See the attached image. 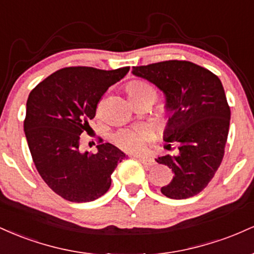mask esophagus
Returning <instances> with one entry per match:
<instances>
[{
    "label": "esophagus",
    "mask_w": 254,
    "mask_h": 254,
    "mask_svg": "<svg viewBox=\"0 0 254 254\" xmlns=\"http://www.w3.org/2000/svg\"><path fill=\"white\" fill-rule=\"evenodd\" d=\"M135 157L139 162H141V164H143L144 166H148V167L155 165V161H154L153 159H150V157H147V156H135Z\"/></svg>",
    "instance_id": "obj_1"
}]
</instances>
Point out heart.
Wrapping results in <instances>:
<instances>
[{"instance_id": "heart-1", "label": "heart", "mask_w": 254, "mask_h": 254, "mask_svg": "<svg viewBox=\"0 0 254 254\" xmlns=\"http://www.w3.org/2000/svg\"><path fill=\"white\" fill-rule=\"evenodd\" d=\"M127 93L131 101L141 98H156L155 88L144 81H131L127 86ZM148 138H149V131L144 127L121 129L113 135L115 143L123 150L131 151V153L143 149Z\"/></svg>"}]
</instances>
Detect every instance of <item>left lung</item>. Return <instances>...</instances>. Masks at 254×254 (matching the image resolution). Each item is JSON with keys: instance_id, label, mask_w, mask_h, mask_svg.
I'll return each mask as SVG.
<instances>
[{"instance_id": "obj_1", "label": "left lung", "mask_w": 254, "mask_h": 254, "mask_svg": "<svg viewBox=\"0 0 254 254\" xmlns=\"http://www.w3.org/2000/svg\"><path fill=\"white\" fill-rule=\"evenodd\" d=\"M132 74L164 92L170 113L164 139L176 142L179 149L177 155L155 159L174 174L161 192L172 199L196 196L220 167L228 137L230 109L220 78L203 66L178 60L132 66Z\"/></svg>"}]
</instances>
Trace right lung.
<instances>
[{
	"instance_id": "1",
	"label": "right lung",
	"mask_w": 254,
	"mask_h": 254,
	"mask_svg": "<svg viewBox=\"0 0 254 254\" xmlns=\"http://www.w3.org/2000/svg\"><path fill=\"white\" fill-rule=\"evenodd\" d=\"M130 66L101 70L68 66L38 83L28 95L24 130L32 159L52 191L69 202H92L109 191L111 174L127 155L99 139L98 153L80 150V135L90 129L109 87Z\"/></svg>"
}]
</instances>
